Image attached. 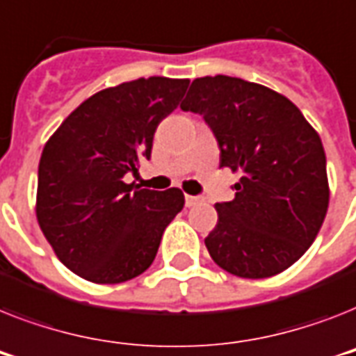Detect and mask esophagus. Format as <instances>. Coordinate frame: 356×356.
Returning a JSON list of instances; mask_svg holds the SVG:
<instances>
[{
  "label": "esophagus",
  "instance_id": "34e87169",
  "mask_svg": "<svg viewBox=\"0 0 356 356\" xmlns=\"http://www.w3.org/2000/svg\"><path fill=\"white\" fill-rule=\"evenodd\" d=\"M184 203H186V207H195V204L201 203V197H197V195H184Z\"/></svg>",
  "mask_w": 356,
  "mask_h": 356
}]
</instances>
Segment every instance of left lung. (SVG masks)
<instances>
[{
	"mask_svg": "<svg viewBox=\"0 0 356 356\" xmlns=\"http://www.w3.org/2000/svg\"><path fill=\"white\" fill-rule=\"evenodd\" d=\"M181 109L203 115L219 166L239 173L236 197L216 204L218 225L204 239L212 259L239 278L283 273L313 245L327 213L316 129L287 97L225 74L195 78Z\"/></svg>",
	"mask_w": 356,
	"mask_h": 356,
	"instance_id": "obj_1",
	"label": "left lung"
}]
</instances>
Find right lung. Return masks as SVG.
I'll return each instance as SVG.
<instances>
[{"label": "right lung", "instance_id": "obj_1", "mask_svg": "<svg viewBox=\"0 0 356 356\" xmlns=\"http://www.w3.org/2000/svg\"><path fill=\"white\" fill-rule=\"evenodd\" d=\"M190 80L149 76L83 100L43 146L36 219L56 258L80 278L122 283L157 256L164 228L184 207L179 188L155 192L124 183L152 155L159 122Z\"/></svg>", "mask_w": 356, "mask_h": 356}]
</instances>
